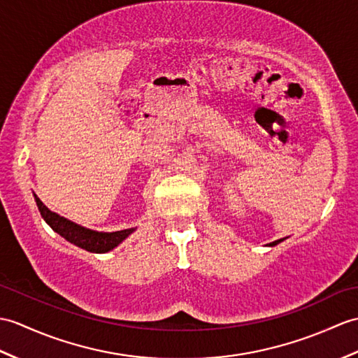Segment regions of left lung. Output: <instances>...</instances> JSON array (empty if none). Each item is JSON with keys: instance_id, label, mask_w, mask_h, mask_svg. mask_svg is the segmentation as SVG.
<instances>
[{"instance_id": "obj_1", "label": "left lung", "mask_w": 358, "mask_h": 358, "mask_svg": "<svg viewBox=\"0 0 358 358\" xmlns=\"http://www.w3.org/2000/svg\"><path fill=\"white\" fill-rule=\"evenodd\" d=\"M280 241H284V239H278V241H273V243H271V244H268V245H276V244H279V243H280Z\"/></svg>"}]
</instances>
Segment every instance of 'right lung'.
Wrapping results in <instances>:
<instances>
[{
  "instance_id": "1",
  "label": "right lung",
  "mask_w": 358,
  "mask_h": 358,
  "mask_svg": "<svg viewBox=\"0 0 358 358\" xmlns=\"http://www.w3.org/2000/svg\"><path fill=\"white\" fill-rule=\"evenodd\" d=\"M35 201L41 212V217L44 218V221L56 231L57 235H61L62 238L69 241V243L84 248V250L91 253L110 252L114 247H117L124 238H128L132 231H134V229H127L120 231H113V234H102V231L88 230L59 217V215L52 210H48V207H45L36 195H35Z\"/></svg>"
}]
</instances>
